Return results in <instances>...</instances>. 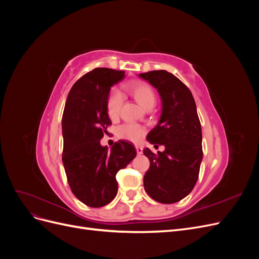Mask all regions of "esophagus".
<instances>
[{"label": "esophagus", "mask_w": 259, "mask_h": 259, "mask_svg": "<svg viewBox=\"0 0 259 259\" xmlns=\"http://www.w3.org/2000/svg\"><path fill=\"white\" fill-rule=\"evenodd\" d=\"M135 148H136V151H137L138 154H142L143 153V148L142 147H140V146H135Z\"/></svg>", "instance_id": "obj_1"}]
</instances>
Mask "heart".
Here are the masks:
<instances>
[{"label":"heart","mask_w":259,"mask_h":259,"mask_svg":"<svg viewBox=\"0 0 259 259\" xmlns=\"http://www.w3.org/2000/svg\"><path fill=\"white\" fill-rule=\"evenodd\" d=\"M125 91L133 96L143 108L147 109L155 103V95L152 89L145 82H132L125 86ZM123 104V95L117 90H113L107 99V112L111 120L117 119L120 115L121 107ZM145 127L138 124H124L117 130V135L121 138L138 142L145 135Z\"/></svg>","instance_id":"b5f03b06"}]
</instances>
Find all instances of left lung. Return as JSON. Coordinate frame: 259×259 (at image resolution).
<instances>
[{
  "label": "left lung",
  "instance_id": "left-lung-1",
  "mask_svg": "<svg viewBox=\"0 0 259 259\" xmlns=\"http://www.w3.org/2000/svg\"><path fill=\"white\" fill-rule=\"evenodd\" d=\"M150 83L161 97V115L158 124L147 136L165 150L144 153L150 167L144 176L146 192L156 202L170 204L189 194L197 183L203 158L202 130L197 106L190 90L166 70L138 74Z\"/></svg>",
  "mask_w": 259,
  "mask_h": 259
}]
</instances>
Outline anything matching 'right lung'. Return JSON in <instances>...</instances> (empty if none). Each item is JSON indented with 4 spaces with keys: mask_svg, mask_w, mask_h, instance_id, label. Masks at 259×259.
<instances>
[{
    "mask_svg": "<svg viewBox=\"0 0 259 259\" xmlns=\"http://www.w3.org/2000/svg\"><path fill=\"white\" fill-rule=\"evenodd\" d=\"M124 77V71L96 68L74 83L66 100L62 163L73 194L91 207L105 206L115 198V175L136 156L134 145L127 140H119L110 150L100 145L111 124L109 93Z\"/></svg>",
    "mask_w": 259,
    "mask_h": 259,
    "instance_id": "1",
    "label": "right lung"
}]
</instances>
